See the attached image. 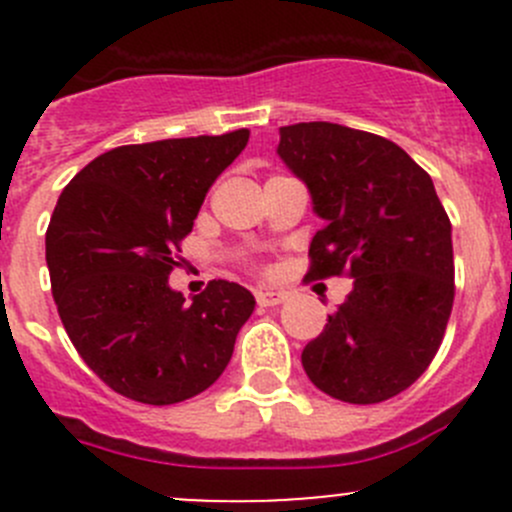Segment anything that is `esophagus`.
Segmentation results:
<instances>
[{
    "mask_svg": "<svg viewBox=\"0 0 512 512\" xmlns=\"http://www.w3.org/2000/svg\"><path fill=\"white\" fill-rule=\"evenodd\" d=\"M255 297L260 307H277V304L285 302L287 292H280V289H257Z\"/></svg>",
    "mask_w": 512,
    "mask_h": 512,
    "instance_id": "esophagus-1",
    "label": "esophagus"
}]
</instances>
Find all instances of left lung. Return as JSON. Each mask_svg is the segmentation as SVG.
I'll return each mask as SVG.
<instances>
[{"label": "left lung", "instance_id": "1", "mask_svg": "<svg viewBox=\"0 0 512 512\" xmlns=\"http://www.w3.org/2000/svg\"><path fill=\"white\" fill-rule=\"evenodd\" d=\"M277 153L324 220L307 280H354L304 347V371L339 401L391 399L433 361L456 292L451 220L431 175L396 143L327 121L282 126Z\"/></svg>", "mask_w": 512, "mask_h": 512}]
</instances>
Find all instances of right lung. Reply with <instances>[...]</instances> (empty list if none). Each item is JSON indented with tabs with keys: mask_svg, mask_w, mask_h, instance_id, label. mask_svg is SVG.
Wrapping results in <instances>:
<instances>
[{
	"mask_svg": "<svg viewBox=\"0 0 512 512\" xmlns=\"http://www.w3.org/2000/svg\"><path fill=\"white\" fill-rule=\"evenodd\" d=\"M250 131L121 146L91 160L59 195L46 265L66 334L126 399L168 406L223 374L255 297L213 280L193 302L168 285L205 193Z\"/></svg>",
	"mask_w": 512,
	"mask_h": 512,
	"instance_id": "add662e5",
	"label": "right lung"
}]
</instances>
